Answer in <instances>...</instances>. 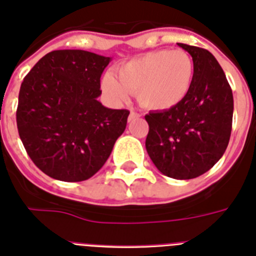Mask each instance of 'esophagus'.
<instances>
[{"instance_id":"1","label":"esophagus","mask_w":256,"mask_h":256,"mask_svg":"<svg viewBox=\"0 0 256 256\" xmlns=\"http://www.w3.org/2000/svg\"><path fill=\"white\" fill-rule=\"evenodd\" d=\"M136 118H140V114L138 112H130V116H128V122H132L133 119H136Z\"/></svg>"}]
</instances>
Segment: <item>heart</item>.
<instances>
[{
  "label": "heart",
  "mask_w": 256,
  "mask_h": 256,
  "mask_svg": "<svg viewBox=\"0 0 256 256\" xmlns=\"http://www.w3.org/2000/svg\"><path fill=\"white\" fill-rule=\"evenodd\" d=\"M195 65L182 50H156L126 61L115 76L106 73L101 90L112 104H123L136 92L144 108L165 112L180 105L191 91Z\"/></svg>",
  "instance_id": "heart-1"
}]
</instances>
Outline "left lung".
<instances>
[{
  "label": "left lung",
  "instance_id": "1",
  "mask_svg": "<svg viewBox=\"0 0 256 256\" xmlns=\"http://www.w3.org/2000/svg\"><path fill=\"white\" fill-rule=\"evenodd\" d=\"M191 55L195 78L188 96L176 108L151 112L146 150L166 177L192 180L214 166L228 146L234 94L226 74L208 50L178 44Z\"/></svg>",
  "mask_w": 256,
  "mask_h": 256
}]
</instances>
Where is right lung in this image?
Masks as SVG:
<instances>
[{"mask_svg": "<svg viewBox=\"0 0 256 256\" xmlns=\"http://www.w3.org/2000/svg\"><path fill=\"white\" fill-rule=\"evenodd\" d=\"M112 58L58 50L20 87L16 124L29 158L54 180L80 182L102 168L126 126L128 110L105 108L100 78Z\"/></svg>", "mask_w": 256, "mask_h": 256, "instance_id": "add662e5", "label": "right lung"}]
</instances>
